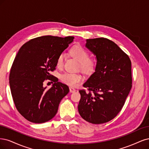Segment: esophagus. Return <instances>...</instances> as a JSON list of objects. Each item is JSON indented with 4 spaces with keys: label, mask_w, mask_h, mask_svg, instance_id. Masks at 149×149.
Listing matches in <instances>:
<instances>
[{
    "label": "esophagus",
    "mask_w": 149,
    "mask_h": 149,
    "mask_svg": "<svg viewBox=\"0 0 149 149\" xmlns=\"http://www.w3.org/2000/svg\"><path fill=\"white\" fill-rule=\"evenodd\" d=\"M69 90H70V92H71V93H74L76 91V90L75 88L71 87H69Z\"/></svg>",
    "instance_id": "esophagus-1"
}]
</instances>
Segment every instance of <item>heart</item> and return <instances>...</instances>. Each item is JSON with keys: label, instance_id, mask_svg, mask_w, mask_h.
I'll list each match as a JSON object with an SVG mask.
<instances>
[{"label": "heart", "instance_id": "1", "mask_svg": "<svg viewBox=\"0 0 149 149\" xmlns=\"http://www.w3.org/2000/svg\"><path fill=\"white\" fill-rule=\"evenodd\" d=\"M70 53L79 62V68L85 72H91L93 71L97 64L96 62L90 58L89 52L83 47L75 46L70 50ZM65 54L61 53L57 58L56 65L58 68H61L64 65ZM62 82L71 87H76L84 80V77L80 74L64 72L60 76Z\"/></svg>", "mask_w": 149, "mask_h": 149}]
</instances>
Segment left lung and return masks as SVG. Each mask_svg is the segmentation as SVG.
<instances>
[{"label": "left lung", "mask_w": 149, "mask_h": 149, "mask_svg": "<svg viewBox=\"0 0 149 149\" xmlns=\"http://www.w3.org/2000/svg\"><path fill=\"white\" fill-rule=\"evenodd\" d=\"M86 47L96 55L95 72L80 90L81 117L88 123H107L121 111L132 88L131 61L113 41L98 38L87 40Z\"/></svg>", "instance_id": "1"}]
</instances>
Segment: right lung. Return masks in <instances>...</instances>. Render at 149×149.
<instances>
[{
	"mask_svg": "<svg viewBox=\"0 0 149 149\" xmlns=\"http://www.w3.org/2000/svg\"><path fill=\"white\" fill-rule=\"evenodd\" d=\"M74 39V36H42L31 39L19 49L10 69L9 84L15 107L28 121H49L69 93L68 86L50 73L56 69L57 57ZM46 79L54 82L48 90L43 87Z\"/></svg>",
	"mask_w": 149,
	"mask_h": 149,
	"instance_id": "right-lung-1",
	"label": "right lung"
}]
</instances>
